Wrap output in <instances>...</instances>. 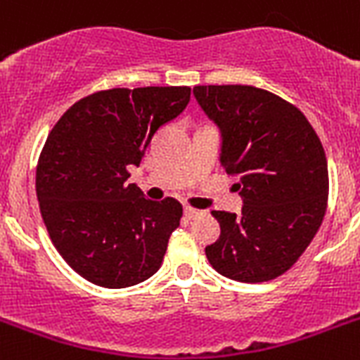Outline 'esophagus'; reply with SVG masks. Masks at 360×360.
<instances>
[{"mask_svg":"<svg viewBox=\"0 0 360 360\" xmlns=\"http://www.w3.org/2000/svg\"><path fill=\"white\" fill-rule=\"evenodd\" d=\"M184 215H186V219H197V217L202 215V212L191 208V206H186V208H184Z\"/></svg>","mask_w":360,"mask_h":360,"instance_id":"obj_1","label":"esophagus"}]
</instances>
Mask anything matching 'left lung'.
Segmentation results:
<instances>
[{"label": "left lung", "mask_w": 360, "mask_h": 360, "mask_svg": "<svg viewBox=\"0 0 360 360\" xmlns=\"http://www.w3.org/2000/svg\"><path fill=\"white\" fill-rule=\"evenodd\" d=\"M193 94L221 128V163L243 197L240 215L212 212L221 236L206 257L232 281H273L301 258L326 217L329 171L320 137L294 103L266 89L198 85Z\"/></svg>", "instance_id": "8db88e82"}]
</instances>
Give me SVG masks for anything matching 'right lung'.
Instances as JSON below:
<instances>
[{"label":"right lung","mask_w":360,"mask_h":360,"mask_svg":"<svg viewBox=\"0 0 360 360\" xmlns=\"http://www.w3.org/2000/svg\"><path fill=\"white\" fill-rule=\"evenodd\" d=\"M189 98V87L108 89L77 100L51 128L37 163L40 214L59 255L89 283L126 288L162 266L182 204L143 197L126 182L128 167Z\"/></svg>","instance_id":"obj_1"}]
</instances>
